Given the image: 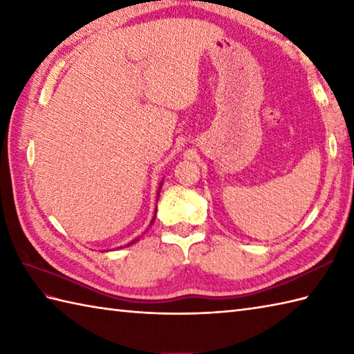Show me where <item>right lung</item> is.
<instances>
[{
  "instance_id": "add662e5",
  "label": "right lung",
  "mask_w": 354,
  "mask_h": 354,
  "mask_svg": "<svg viewBox=\"0 0 354 354\" xmlns=\"http://www.w3.org/2000/svg\"><path fill=\"white\" fill-rule=\"evenodd\" d=\"M160 189H161V187H160ZM153 221H155V219H153ZM153 221H152V223H153ZM135 242H138V239H135V240H132V242H131V243H127L126 246H131V245H132V243H135Z\"/></svg>"
}]
</instances>
